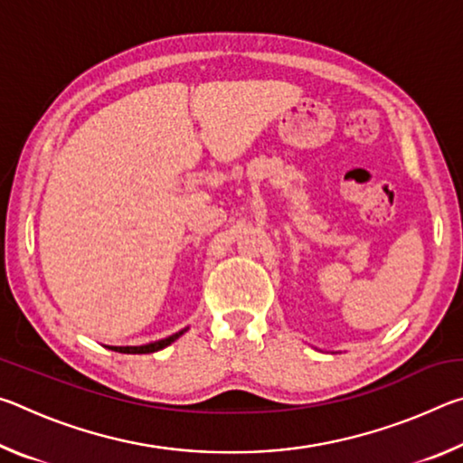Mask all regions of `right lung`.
I'll use <instances>...</instances> for the list:
<instances>
[{"label": "right lung", "instance_id": "obj_1", "mask_svg": "<svg viewBox=\"0 0 463 463\" xmlns=\"http://www.w3.org/2000/svg\"><path fill=\"white\" fill-rule=\"evenodd\" d=\"M179 335H184V331L171 335V336H167V339H161V341H155V343H148V345H140V347H109V349L118 351V354H153V351H159V349L167 347V345L174 343Z\"/></svg>", "mask_w": 463, "mask_h": 463}]
</instances>
